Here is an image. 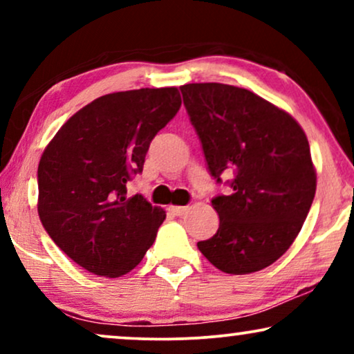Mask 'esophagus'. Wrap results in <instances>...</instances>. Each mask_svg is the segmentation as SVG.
Masks as SVG:
<instances>
[{"mask_svg":"<svg viewBox=\"0 0 354 354\" xmlns=\"http://www.w3.org/2000/svg\"><path fill=\"white\" fill-rule=\"evenodd\" d=\"M187 206H169V212H172L174 216H182L185 214Z\"/></svg>","mask_w":354,"mask_h":354,"instance_id":"esophagus-1","label":"esophagus"}]
</instances>
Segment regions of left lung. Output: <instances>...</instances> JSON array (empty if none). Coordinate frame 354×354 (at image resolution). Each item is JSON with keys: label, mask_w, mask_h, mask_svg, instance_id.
<instances>
[{"label": "left lung", "mask_w": 354, "mask_h": 354, "mask_svg": "<svg viewBox=\"0 0 354 354\" xmlns=\"http://www.w3.org/2000/svg\"><path fill=\"white\" fill-rule=\"evenodd\" d=\"M207 172L230 188L211 200L219 229L198 250L227 274H251L290 248L316 193L309 143L285 111L224 84L180 86ZM224 173L234 176L221 182Z\"/></svg>", "instance_id": "left-lung-1"}]
</instances>
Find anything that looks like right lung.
<instances>
[{"instance_id":"1","label":"right lung","mask_w":354,"mask_h":354,"mask_svg":"<svg viewBox=\"0 0 354 354\" xmlns=\"http://www.w3.org/2000/svg\"><path fill=\"white\" fill-rule=\"evenodd\" d=\"M182 100L176 86L104 95L57 130L38 164V216L69 256L103 277H120L143 259L166 219L127 182L142 174L151 140Z\"/></svg>"}]
</instances>
